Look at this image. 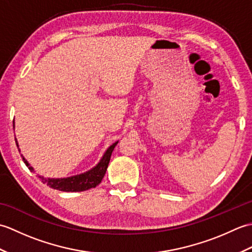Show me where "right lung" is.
I'll return each instance as SVG.
<instances>
[{
	"label": "right lung",
	"instance_id": "obj_1",
	"mask_svg": "<svg viewBox=\"0 0 252 252\" xmlns=\"http://www.w3.org/2000/svg\"><path fill=\"white\" fill-rule=\"evenodd\" d=\"M13 126L15 127V123H13ZM16 141V145L18 146L17 140L15 138ZM118 144V141L115 142L110 147H108V149L105 152L104 156L101 157L100 161L95 165L93 169H91L90 171L82 174H78V175H73L70 176V178H63V179H50V178H43V176H39L40 179H42V182L43 183L47 184L50 187L57 190H62V191H83V190H88L90 189H93V187L97 186L101 180H103L104 175L107 171V168H108V163L109 160L111 157L112 151L116 147V145ZM20 152V149H18ZM24 162L26 163L27 167L31 171V172H34L33 168L28 163V161L24 158L23 155Z\"/></svg>",
	"mask_w": 252,
	"mask_h": 252
}]
</instances>
